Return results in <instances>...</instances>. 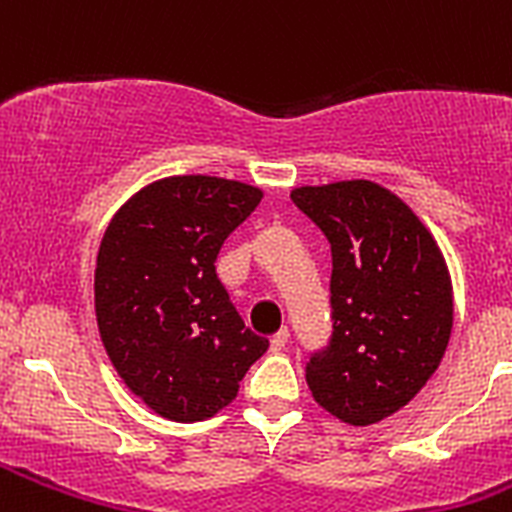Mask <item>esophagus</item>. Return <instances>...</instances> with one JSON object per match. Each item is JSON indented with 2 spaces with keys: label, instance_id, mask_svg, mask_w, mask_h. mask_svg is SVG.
Wrapping results in <instances>:
<instances>
[{
  "label": "esophagus",
  "instance_id": "esophagus-1",
  "mask_svg": "<svg viewBox=\"0 0 512 512\" xmlns=\"http://www.w3.org/2000/svg\"><path fill=\"white\" fill-rule=\"evenodd\" d=\"M287 341H289V330H287V328L277 330V333L271 336V351H274V354H279V351H284V346H287Z\"/></svg>",
  "mask_w": 512,
  "mask_h": 512
}]
</instances>
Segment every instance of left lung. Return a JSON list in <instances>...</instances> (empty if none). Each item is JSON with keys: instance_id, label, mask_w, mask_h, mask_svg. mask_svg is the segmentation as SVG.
I'll use <instances>...</instances> for the list:
<instances>
[{"instance_id": "left-lung-1", "label": "left lung", "mask_w": 512, "mask_h": 512, "mask_svg": "<svg viewBox=\"0 0 512 512\" xmlns=\"http://www.w3.org/2000/svg\"><path fill=\"white\" fill-rule=\"evenodd\" d=\"M333 256V333L307 361L320 408L372 425L405 408L433 377L454 325L443 253L413 210L366 179L292 189Z\"/></svg>"}]
</instances>
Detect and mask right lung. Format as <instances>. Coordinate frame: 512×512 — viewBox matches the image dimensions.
<instances>
[{"mask_svg": "<svg viewBox=\"0 0 512 512\" xmlns=\"http://www.w3.org/2000/svg\"><path fill=\"white\" fill-rule=\"evenodd\" d=\"M259 202L251 184L169 176L133 194L104 230L94 271L99 336L153 413L176 423L212 418L269 348L215 271L225 238Z\"/></svg>", "mask_w": 512, "mask_h": 512, "instance_id": "right-lung-1", "label": "right lung"}]
</instances>
